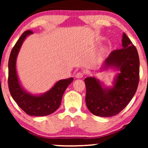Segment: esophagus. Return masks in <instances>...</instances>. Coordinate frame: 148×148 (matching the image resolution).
I'll return each instance as SVG.
<instances>
[{
	"label": "esophagus",
	"instance_id": "34e87169",
	"mask_svg": "<svg viewBox=\"0 0 148 148\" xmlns=\"http://www.w3.org/2000/svg\"><path fill=\"white\" fill-rule=\"evenodd\" d=\"M84 75V73L83 72H78L75 75L76 78H82Z\"/></svg>",
	"mask_w": 148,
	"mask_h": 148
}]
</instances>
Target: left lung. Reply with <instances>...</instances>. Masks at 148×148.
<instances>
[{
	"instance_id": "obj_1",
	"label": "left lung",
	"mask_w": 148,
	"mask_h": 148,
	"mask_svg": "<svg viewBox=\"0 0 148 148\" xmlns=\"http://www.w3.org/2000/svg\"><path fill=\"white\" fill-rule=\"evenodd\" d=\"M123 48L110 52L104 68L114 66L120 71L110 88H103L96 78L85 79L86 102L88 110L98 116L119 114L127 106L136 92L139 80V58L132 42L123 33Z\"/></svg>"
}]
</instances>
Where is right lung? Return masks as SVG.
Returning a JSON list of instances; mask_svg holds the SVG:
<instances>
[{
    "label": "right lung",
    "instance_id": "right-lung-1",
    "mask_svg": "<svg viewBox=\"0 0 148 148\" xmlns=\"http://www.w3.org/2000/svg\"><path fill=\"white\" fill-rule=\"evenodd\" d=\"M32 34L33 32L31 30L24 32L11 50L8 64V84L12 98L26 114L36 116H46L58 108L61 104L62 95L73 78L59 80L49 91L40 96L30 94L22 88L16 71V59L24 40Z\"/></svg>",
    "mask_w": 148,
    "mask_h": 148
}]
</instances>
